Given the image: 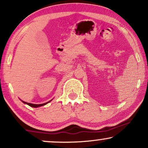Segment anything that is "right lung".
<instances>
[{
    "label": "right lung",
    "instance_id": "right-lung-1",
    "mask_svg": "<svg viewBox=\"0 0 148 148\" xmlns=\"http://www.w3.org/2000/svg\"><path fill=\"white\" fill-rule=\"evenodd\" d=\"M51 100L48 101V102H46V103H44V104H35L29 103V102H24V101H22V102H23V103H24V104H27V105H29V106H31V107L37 108V107H40V106H44V105H46V104H47L48 103V102H50V101H51Z\"/></svg>",
    "mask_w": 148,
    "mask_h": 148
}]
</instances>
